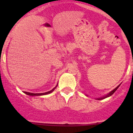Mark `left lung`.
Masks as SVG:
<instances>
[{
    "mask_svg": "<svg viewBox=\"0 0 133 133\" xmlns=\"http://www.w3.org/2000/svg\"><path fill=\"white\" fill-rule=\"evenodd\" d=\"M119 86H120V85H118V86H117L116 87V88H115V89H113V90L112 91H111L109 92V93L108 94V95H107L106 96H104V97H102V98H97L98 100H102V99H104V98H108V97H109V96H111V95H112V94L114 93V92H115V91H116V89H118V88H119Z\"/></svg>",
    "mask_w": 133,
    "mask_h": 133,
    "instance_id": "left-lung-1",
    "label": "left lung"
}]
</instances>
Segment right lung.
Listing matches in <instances>:
<instances>
[{"label":"right lung","mask_w":133,"mask_h":133,"mask_svg":"<svg viewBox=\"0 0 133 133\" xmlns=\"http://www.w3.org/2000/svg\"><path fill=\"white\" fill-rule=\"evenodd\" d=\"M55 88H56V87L55 88H53L52 90L46 92H43V93H32V92H25V91H24V92L26 94V95H31V96H41V95H48V94H49V93H51V92H52L53 91L55 90Z\"/></svg>","instance_id":"1"}]
</instances>
